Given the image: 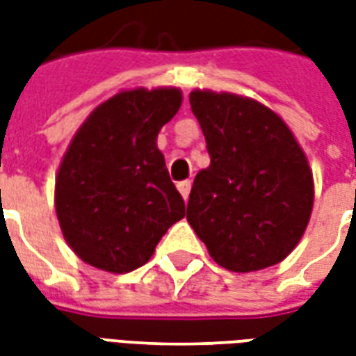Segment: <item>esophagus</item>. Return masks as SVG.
<instances>
[{
  "label": "esophagus",
  "mask_w": 356,
  "mask_h": 356,
  "mask_svg": "<svg viewBox=\"0 0 356 356\" xmlns=\"http://www.w3.org/2000/svg\"><path fill=\"white\" fill-rule=\"evenodd\" d=\"M177 188L179 193H181V196L183 198H188V194H191V181H181V183H177Z\"/></svg>",
  "instance_id": "34e87169"
}]
</instances>
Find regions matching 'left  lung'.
Returning a JSON list of instances; mask_svg holds the SVG:
<instances>
[{
	"mask_svg": "<svg viewBox=\"0 0 356 356\" xmlns=\"http://www.w3.org/2000/svg\"><path fill=\"white\" fill-rule=\"evenodd\" d=\"M188 101L211 162L194 177L186 221L227 270L284 261L313 211L303 148L282 118L255 99L194 89Z\"/></svg>",
	"mask_w": 356,
	"mask_h": 356,
	"instance_id": "1",
	"label": "left lung"
}]
</instances>
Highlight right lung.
Masks as SVG:
<instances>
[{
  "instance_id": "1",
  "label": "right lung",
  "mask_w": 356,
  "mask_h": 356,
  "mask_svg": "<svg viewBox=\"0 0 356 356\" xmlns=\"http://www.w3.org/2000/svg\"><path fill=\"white\" fill-rule=\"evenodd\" d=\"M183 102L179 88L122 89L101 102L66 148L55 209L81 261L114 275L143 267L185 202L156 145Z\"/></svg>"
}]
</instances>
